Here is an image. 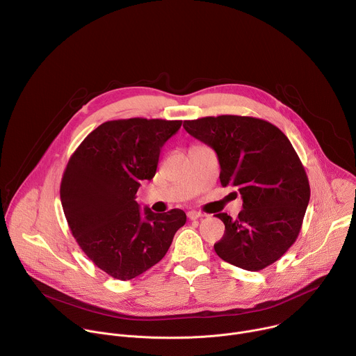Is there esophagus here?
<instances>
[{
    "mask_svg": "<svg viewBox=\"0 0 356 356\" xmlns=\"http://www.w3.org/2000/svg\"><path fill=\"white\" fill-rule=\"evenodd\" d=\"M187 217H188V220L194 221V220H201L202 217H204V214H201V213H197V211H190V213L187 214Z\"/></svg>",
    "mask_w": 356,
    "mask_h": 356,
    "instance_id": "esophagus-1",
    "label": "esophagus"
}]
</instances>
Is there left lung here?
Masks as SVG:
<instances>
[{"instance_id":"obj_1","label":"left lung","mask_w":356,"mask_h":356,"mask_svg":"<svg viewBox=\"0 0 356 356\" xmlns=\"http://www.w3.org/2000/svg\"><path fill=\"white\" fill-rule=\"evenodd\" d=\"M184 129L211 146L222 187H236L242 211L235 220L217 214L224 236L217 255L241 269L258 272L280 259L296 242L310 201L304 166L287 136L253 117L218 115L184 121Z\"/></svg>"}]
</instances>
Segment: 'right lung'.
<instances>
[{"mask_svg": "<svg viewBox=\"0 0 356 356\" xmlns=\"http://www.w3.org/2000/svg\"><path fill=\"white\" fill-rule=\"evenodd\" d=\"M181 121L129 118L90 132L70 156L60 183L62 207L79 246L92 264L131 280L166 255L183 210L142 214L135 201L142 180L156 173L165 142Z\"/></svg>", "mask_w": 356, "mask_h": 356, "instance_id": "1", "label": "right lung"}]
</instances>
